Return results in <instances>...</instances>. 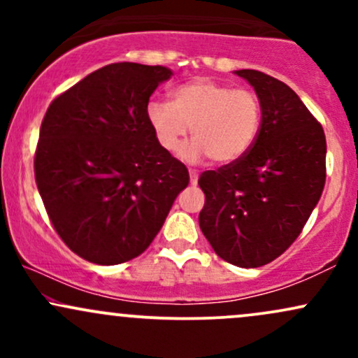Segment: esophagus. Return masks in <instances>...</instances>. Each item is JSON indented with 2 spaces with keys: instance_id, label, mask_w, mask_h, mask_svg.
Returning <instances> with one entry per match:
<instances>
[{
  "instance_id": "obj_1",
  "label": "esophagus",
  "mask_w": 358,
  "mask_h": 358,
  "mask_svg": "<svg viewBox=\"0 0 358 358\" xmlns=\"http://www.w3.org/2000/svg\"><path fill=\"white\" fill-rule=\"evenodd\" d=\"M196 182H199V173H196V170H190V183L196 185Z\"/></svg>"
}]
</instances>
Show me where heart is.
<instances>
[{
  "label": "heart",
  "mask_w": 358,
  "mask_h": 358,
  "mask_svg": "<svg viewBox=\"0 0 358 358\" xmlns=\"http://www.w3.org/2000/svg\"><path fill=\"white\" fill-rule=\"evenodd\" d=\"M173 101H151L148 122L168 153L182 146L192 127L193 141L182 150L187 162L210 158L217 165L237 162L256 143L262 124L257 94L200 77L180 85Z\"/></svg>",
  "instance_id": "b5f03b06"
}]
</instances>
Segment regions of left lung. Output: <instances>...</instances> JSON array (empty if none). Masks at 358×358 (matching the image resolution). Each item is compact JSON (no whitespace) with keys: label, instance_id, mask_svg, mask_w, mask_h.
I'll return each instance as SVG.
<instances>
[{"label":"left lung","instance_id":"obj_1","mask_svg":"<svg viewBox=\"0 0 358 358\" xmlns=\"http://www.w3.org/2000/svg\"><path fill=\"white\" fill-rule=\"evenodd\" d=\"M262 108L256 143L237 162L203 171L199 224L212 249L239 268H261L296 241L327 180L323 127L293 89L264 72H236Z\"/></svg>","mask_w":358,"mask_h":358}]
</instances>
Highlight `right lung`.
<instances>
[{
  "instance_id": "right-lung-1",
  "label": "right lung",
  "mask_w": 358,
  "mask_h": 358,
  "mask_svg": "<svg viewBox=\"0 0 358 358\" xmlns=\"http://www.w3.org/2000/svg\"><path fill=\"white\" fill-rule=\"evenodd\" d=\"M170 77L162 65L110 64L45 113L36 187L53 229L85 261L113 266L145 252L187 188V166L159 146L146 116Z\"/></svg>"
}]
</instances>
